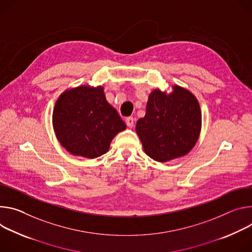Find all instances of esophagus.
I'll return each mask as SVG.
<instances>
[{
  "label": "esophagus",
  "mask_w": 252,
  "mask_h": 252,
  "mask_svg": "<svg viewBox=\"0 0 252 252\" xmlns=\"http://www.w3.org/2000/svg\"><path fill=\"white\" fill-rule=\"evenodd\" d=\"M125 122H126V125H127L129 128H132V127L134 126L135 120H134L133 117H127L126 120H125Z\"/></svg>",
  "instance_id": "1"
}]
</instances>
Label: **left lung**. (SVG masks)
Listing matches in <instances>:
<instances>
[{"label": "left lung", "mask_w": 252, "mask_h": 252, "mask_svg": "<svg viewBox=\"0 0 252 252\" xmlns=\"http://www.w3.org/2000/svg\"><path fill=\"white\" fill-rule=\"evenodd\" d=\"M172 92L153 90L146 114L136 124L144 152L153 160L167 162L186 155L197 143L201 131V110L197 98L178 85Z\"/></svg>", "instance_id": "1"}]
</instances>
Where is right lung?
<instances>
[{"label": "right lung", "instance_id": "right-lung-1", "mask_svg": "<svg viewBox=\"0 0 252 252\" xmlns=\"http://www.w3.org/2000/svg\"><path fill=\"white\" fill-rule=\"evenodd\" d=\"M53 128L69 153L94 159L108 152L126 124L108 103L102 86L82 85L64 91L56 101Z\"/></svg>", "mask_w": 252, "mask_h": 252}]
</instances>
